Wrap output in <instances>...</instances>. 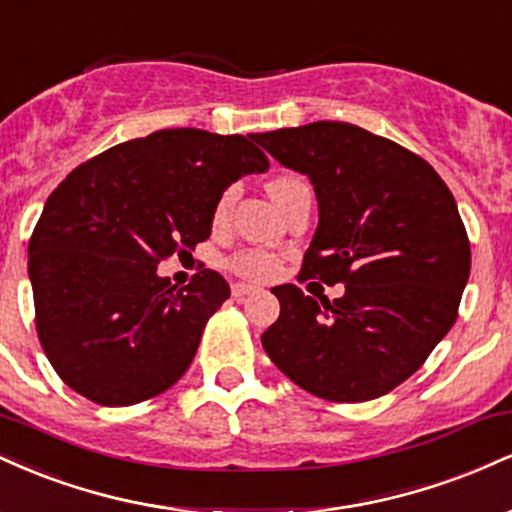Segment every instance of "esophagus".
I'll return each mask as SVG.
<instances>
[{
  "instance_id": "34e87169",
  "label": "esophagus",
  "mask_w": 512,
  "mask_h": 512,
  "mask_svg": "<svg viewBox=\"0 0 512 512\" xmlns=\"http://www.w3.org/2000/svg\"><path fill=\"white\" fill-rule=\"evenodd\" d=\"M252 291H255V289H252V286H248V284H236V286H233V298H236V301H243V298L250 296Z\"/></svg>"
}]
</instances>
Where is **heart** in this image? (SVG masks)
<instances>
[{
    "label": "heart",
    "mask_w": 512,
    "mask_h": 512,
    "mask_svg": "<svg viewBox=\"0 0 512 512\" xmlns=\"http://www.w3.org/2000/svg\"><path fill=\"white\" fill-rule=\"evenodd\" d=\"M298 185H303V182L298 178H293V175H281V178H274L272 182H269V195H272L274 202L281 207V204L286 202V197H289ZM233 202H236V190L231 187V190L223 192V195L219 197V202H216L214 226H223V223L228 221V214H231ZM228 267H231L238 276H243V279L267 281V279H272L276 272H279V260H276L274 255H269V252L245 250V252H238L236 257H231Z\"/></svg>",
    "instance_id": "b5f03b06"
}]
</instances>
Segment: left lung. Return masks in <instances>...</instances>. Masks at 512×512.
Here are the masks:
<instances>
[{"label": "left lung", "instance_id": "8db88e82", "mask_svg": "<svg viewBox=\"0 0 512 512\" xmlns=\"http://www.w3.org/2000/svg\"><path fill=\"white\" fill-rule=\"evenodd\" d=\"M255 139L315 190L320 221L301 279L344 284L334 301L274 286L281 313L262 334L264 351L330 402L395 390L457 320L472 255L455 197L424 158L349 122Z\"/></svg>", "mask_w": 512, "mask_h": 512}]
</instances>
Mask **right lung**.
<instances>
[{"label":"right lung","mask_w":512,"mask_h":512,"mask_svg":"<svg viewBox=\"0 0 512 512\" xmlns=\"http://www.w3.org/2000/svg\"><path fill=\"white\" fill-rule=\"evenodd\" d=\"M255 142L158 129L81 163L48 197L28 243V276L40 344L72 390L129 407L190 368L231 289L211 269L178 289L158 262L207 240L228 185L269 168Z\"/></svg>","instance_id":"obj_1"}]
</instances>
